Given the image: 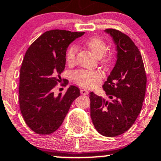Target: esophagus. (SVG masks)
<instances>
[{
	"mask_svg": "<svg viewBox=\"0 0 161 161\" xmlns=\"http://www.w3.org/2000/svg\"><path fill=\"white\" fill-rule=\"evenodd\" d=\"M80 93L82 95H87L89 92L86 90H85V89H80Z\"/></svg>",
	"mask_w": 161,
	"mask_h": 161,
	"instance_id": "1",
	"label": "esophagus"
}]
</instances>
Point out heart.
I'll return each mask as SVG.
<instances>
[{
    "instance_id": "1",
    "label": "heart",
    "mask_w": 161,
    "mask_h": 161,
    "mask_svg": "<svg viewBox=\"0 0 161 161\" xmlns=\"http://www.w3.org/2000/svg\"><path fill=\"white\" fill-rule=\"evenodd\" d=\"M85 45L97 57H102L106 52L107 47L105 41L100 37H91L85 41ZM78 47L75 43L70 45L66 51V60L69 64L75 63ZM73 80L84 87H93L103 79V72L99 69L76 70L71 73Z\"/></svg>"
}]
</instances>
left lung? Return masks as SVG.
I'll return each mask as SVG.
<instances>
[{"mask_svg": "<svg viewBox=\"0 0 161 161\" xmlns=\"http://www.w3.org/2000/svg\"><path fill=\"white\" fill-rule=\"evenodd\" d=\"M105 31L116 45L117 61L103 86L108 99L90 93V116L101 135L114 137L127 131L139 116L147 77L142 55L130 37L113 28Z\"/></svg>", "mask_w": 161, "mask_h": 161, "instance_id": "8db88e82", "label": "left lung"}]
</instances>
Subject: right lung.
I'll list each match as a JSON object with an SVG mask.
<instances>
[{
	"label": "right lung",
	"mask_w": 161,
	"mask_h": 161,
	"mask_svg": "<svg viewBox=\"0 0 161 161\" xmlns=\"http://www.w3.org/2000/svg\"><path fill=\"white\" fill-rule=\"evenodd\" d=\"M84 32L55 29L44 32L28 47L20 69L19 102L28 127L47 135L62 125L71 104L80 92L69 86L64 95L53 90L62 81L69 45Z\"/></svg>",
	"instance_id": "obj_1"
}]
</instances>
